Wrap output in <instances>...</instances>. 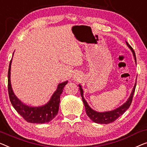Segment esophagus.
Returning a JSON list of instances; mask_svg holds the SVG:
<instances>
[{"mask_svg": "<svg viewBox=\"0 0 147 147\" xmlns=\"http://www.w3.org/2000/svg\"><path fill=\"white\" fill-rule=\"evenodd\" d=\"M74 80H75L76 81L80 80V76L78 75V74H75V75L74 76Z\"/></svg>", "mask_w": 147, "mask_h": 147, "instance_id": "1", "label": "esophagus"}]
</instances>
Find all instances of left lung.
<instances>
[{
  "label": "left lung",
  "mask_w": 147,
  "mask_h": 147,
  "mask_svg": "<svg viewBox=\"0 0 147 147\" xmlns=\"http://www.w3.org/2000/svg\"><path fill=\"white\" fill-rule=\"evenodd\" d=\"M126 44L128 46V47L131 49V51H132L133 57H134L135 63H137L136 55H135V53L134 51V50L133 49V48L131 47V45L129 44L127 41H126ZM136 84H137V80L135 81V86L132 90V92H131L129 98H128L126 102H125L124 104L121 105V106H119V108L113 109V110L104 111V112H98V111L94 110L93 109H92L90 107L89 105L88 104L87 102L86 101V100L84 99V96H83L84 92H83L82 88L81 86V85L79 84L78 85V86H79L80 95L82 96V99L83 103H84L85 110H86L87 115L88 116L90 119L92 121H94V123H96L108 124L115 121V120L117 119L119 116H121V115L123 114L125 111L129 108V106H131V102H132L133 95H134L135 88H136Z\"/></svg>",
  "instance_id": "obj_1"
}]
</instances>
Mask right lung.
Returning a JSON list of instances; mask_svg holds the SVG:
<instances>
[{
    "label": "right lung",
    "instance_id": "add662e5",
    "mask_svg": "<svg viewBox=\"0 0 147 147\" xmlns=\"http://www.w3.org/2000/svg\"><path fill=\"white\" fill-rule=\"evenodd\" d=\"M12 60V59L10 62L8 73V89L10 100L12 106L17 112L28 122L32 123H45L51 121L57 115L60 103V96L63 91V88L67 84L68 81L67 80L59 84L57 88L47 104L38 107L27 106L22 102L13 92L10 82V69Z\"/></svg>",
    "mask_w": 147,
    "mask_h": 147
}]
</instances>
